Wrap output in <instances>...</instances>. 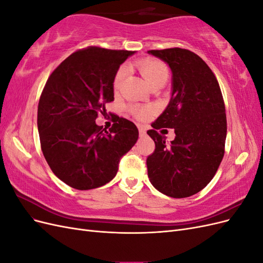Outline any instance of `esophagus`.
I'll use <instances>...</instances> for the list:
<instances>
[{
  "label": "esophagus",
  "mask_w": 263,
  "mask_h": 263,
  "mask_svg": "<svg viewBox=\"0 0 263 263\" xmlns=\"http://www.w3.org/2000/svg\"><path fill=\"white\" fill-rule=\"evenodd\" d=\"M138 129H139V135H140V137H144L145 135H146V129H145L144 127H142V126H139V127H138Z\"/></svg>",
  "instance_id": "34e87169"
}]
</instances>
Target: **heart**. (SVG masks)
I'll return each mask as SVG.
<instances>
[{
  "label": "heart",
  "instance_id": "1",
  "mask_svg": "<svg viewBox=\"0 0 263 263\" xmlns=\"http://www.w3.org/2000/svg\"><path fill=\"white\" fill-rule=\"evenodd\" d=\"M137 67L140 71L141 76L144 77L149 86L161 80H166V78H168V68H166L160 61L145 60V61L139 62ZM126 71L127 69L124 66L117 70V72L114 77V81H113V86L115 90H117L118 87L121 86L124 78L126 76ZM132 112L138 119H147L150 116V114L154 112V109L151 107L135 106L132 108Z\"/></svg>",
  "mask_w": 263,
  "mask_h": 263
}]
</instances>
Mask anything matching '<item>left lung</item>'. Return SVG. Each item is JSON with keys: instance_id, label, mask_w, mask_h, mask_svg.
Returning a JSON list of instances; mask_svg holds the SVG:
<instances>
[{"instance_id": "1", "label": "left lung", "mask_w": 263, "mask_h": 263, "mask_svg": "<svg viewBox=\"0 0 263 263\" xmlns=\"http://www.w3.org/2000/svg\"><path fill=\"white\" fill-rule=\"evenodd\" d=\"M172 72L168 106L151 125L173 128L170 144L154 129L156 144L147 158L148 178L159 192L182 198L200 192L214 178L225 153L227 122L219 84L205 61L181 48L149 50Z\"/></svg>"}]
</instances>
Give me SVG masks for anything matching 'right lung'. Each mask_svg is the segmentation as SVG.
I'll use <instances>...</instances> for the list:
<instances>
[{
    "mask_svg": "<svg viewBox=\"0 0 263 263\" xmlns=\"http://www.w3.org/2000/svg\"><path fill=\"white\" fill-rule=\"evenodd\" d=\"M135 51L89 47L70 54L50 74L38 103L37 127L44 157L54 176L77 190L112 181L121 158L136 144L138 129L117 117L108 130L98 114L114 101V77Z\"/></svg>",
    "mask_w": 263,
    "mask_h": 263,
    "instance_id": "1",
    "label": "right lung"
}]
</instances>
